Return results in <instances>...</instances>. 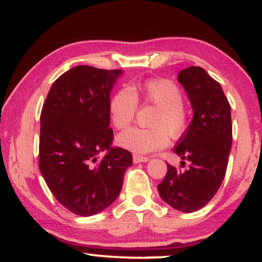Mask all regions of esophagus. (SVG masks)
<instances>
[{
    "label": "esophagus",
    "mask_w": 262,
    "mask_h": 262,
    "mask_svg": "<svg viewBox=\"0 0 262 262\" xmlns=\"http://www.w3.org/2000/svg\"><path fill=\"white\" fill-rule=\"evenodd\" d=\"M149 160L148 156H143V155H138V154H134L133 155V161L135 164H138V162H146Z\"/></svg>",
    "instance_id": "esophagus-1"
}]
</instances>
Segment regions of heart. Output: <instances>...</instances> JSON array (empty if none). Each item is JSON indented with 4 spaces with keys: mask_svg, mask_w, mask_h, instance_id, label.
I'll list each match as a JSON object with an SVG mask.
<instances>
[{
    "mask_svg": "<svg viewBox=\"0 0 262 262\" xmlns=\"http://www.w3.org/2000/svg\"><path fill=\"white\" fill-rule=\"evenodd\" d=\"M138 101L156 108L151 128H130L118 135L117 141L130 151L151 152L169 144L170 135L179 138L185 133L189 122V112L183 104L181 89L173 81L152 79L145 82L119 89L111 97L108 110L111 121L118 130L128 128L134 121Z\"/></svg>",
    "mask_w": 262,
    "mask_h": 262,
    "instance_id": "1",
    "label": "heart"
}]
</instances>
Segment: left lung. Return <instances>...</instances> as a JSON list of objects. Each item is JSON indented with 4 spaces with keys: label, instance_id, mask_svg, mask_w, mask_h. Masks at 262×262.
I'll list each match as a JSON object with an SVG mask.
<instances>
[{
    "label": "left lung",
    "instance_id": "obj_1",
    "mask_svg": "<svg viewBox=\"0 0 262 262\" xmlns=\"http://www.w3.org/2000/svg\"><path fill=\"white\" fill-rule=\"evenodd\" d=\"M187 92L193 119L177 141L173 152L189 161L188 169L167 164V172L158 185L160 197L172 208L191 213L203 208L217 193L227 171L233 141L230 104L221 83L200 66L179 74Z\"/></svg>",
    "mask_w": 262,
    "mask_h": 262
}]
</instances>
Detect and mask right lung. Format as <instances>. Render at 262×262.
Segmentation results:
<instances>
[{"label": "right lung", "mask_w": 262, "mask_h": 262, "mask_svg": "<svg viewBox=\"0 0 262 262\" xmlns=\"http://www.w3.org/2000/svg\"><path fill=\"white\" fill-rule=\"evenodd\" d=\"M121 74L75 66L55 80L41 108L39 169L58 202L81 217L97 214L118 197L133 164L130 151L111 148L110 92Z\"/></svg>", "instance_id": "right-lung-1"}]
</instances>
